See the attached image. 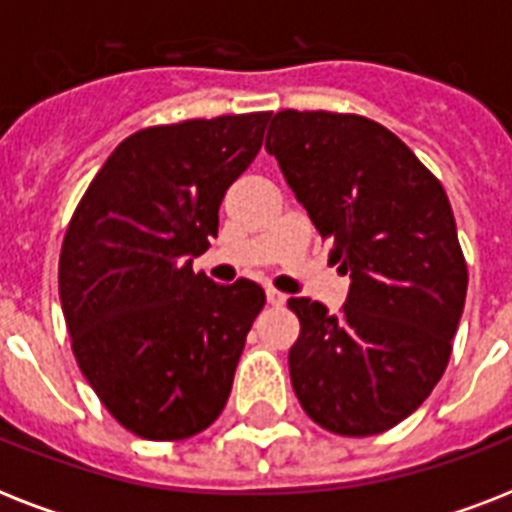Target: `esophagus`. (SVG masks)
Segmentation results:
<instances>
[{"mask_svg":"<svg viewBox=\"0 0 512 512\" xmlns=\"http://www.w3.org/2000/svg\"><path fill=\"white\" fill-rule=\"evenodd\" d=\"M265 297H268V303L271 305H284V300H287V295L284 292H279V289H265Z\"/></svg>","mask_w":512,"mask_h":512,"instance_id":"esophagus-1","label":"esophagus"}]
</instances>
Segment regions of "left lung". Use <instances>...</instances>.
I'll return each mask as SVG.
<instances>
[{"mask_svg":"<svg viewBox=\"0 0 512 512\" xmlns=\"http://www.w3.org/2000/svg\"><path fill=\"white\" fill-rule=\"evenodd\" d=\"M265 151L350 273L337 316L292 297L300 337L289 377L300 406L337 436L396 428L441 380L468 295L452 204L388 127L358 114L279 111Z\"/></svg>","mask_w":512,"mask_h":512,"instance_id":"1","label":"left lung"}]
</instances>
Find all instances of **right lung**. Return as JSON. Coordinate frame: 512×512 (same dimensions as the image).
<instances>
[{
    "label": "right lung",
    "instance_id": "1",
    "mask_svg": "<svg viewBox=\"0 0 512 512\" xmlns=\"http://www.w3.org/2000/svg\"><path fill=\"white\" fill-rule=\"evenodd\" d=\"M271 111L156 124L122 140L63 236L58 289L76 364L122 428L183 441L220 417L265 292L215 284L191 257Z\"/></svg>",
    "mask_w": 512,
    "mask_h": 512
}]
</instances>
